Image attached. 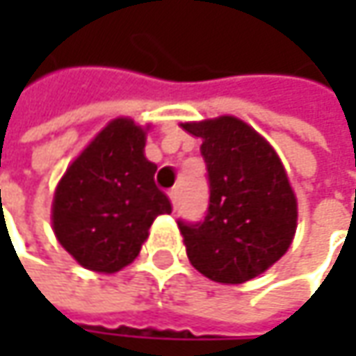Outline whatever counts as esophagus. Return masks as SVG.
<instances>
[{
    "mask_svg": "<svg viewBox=\"0 0 356 356\" xmlns=\"http://www.w3.org/2000/svg\"><path fill=\"white\" fill-rule=\"evenodd\" d=\"M168 196H170L172 206L176 208V206H178V202H180V190H178V188H174V190H170V194H168Z\"/></svg>",
    "mask_w": 356,
    "mask_h": 356,
    "instance_id": "esophagus-1",
    "label": "esophagus"
}]
</instances>
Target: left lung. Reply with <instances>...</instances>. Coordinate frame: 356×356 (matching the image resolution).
I'll return each instance as SVG.
<instances>
[{
	"mask_svg": "<svg viewBox=\"0 0 356 356\" xmlns=\"http://www.w3.org/2000/svg\"><path fill=\"white\" fill-rule=\"evenodd\" d=\"M202 138L210 204L196 224L178 220L190 264L218 283H243L289 250L297 200L280 156L236 117L184 122Z\"/></svg>",
	"mask_w": 356,
	"mask_h": 356,
	"instance_id": "left-lung-1",
	"label": "left lung"
}]
</instances>
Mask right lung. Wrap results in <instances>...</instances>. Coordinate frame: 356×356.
Instances as JSON below:
<instances>
[{"instance_id":"right-lung-1","label":"right lung","mask_w":356,"mask_h":356,"mask_svg":"<svg viewBox=\"0 0 356 356\" xmlns=\"http://www.w3.org/2000/svg\"><path fill=\"white\" fill-rule=\"evenodd\" d=\"M146 132L115 118L67 168L53 196V232L90 271L115 273L134 261L168 196L154 184L156 164L144 156Z\"/></svg>"}]
</instances>
